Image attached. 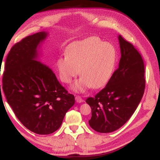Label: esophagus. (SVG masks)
<instances>
[{
    "label": "esophagus",
    "instance_id": "obj_1",
    "mask_svg": "<svg viewBox=\"0 0 160 160\" xmlns=\"http://www.w3.org/2000/svg\"><path fill=\"white\" fill-rule=\"evenodd\" d=\"M75 99H76V101L77 103H82V102L84 101V99L80 96H79V95H77L75 97Z\"/></svg>",
    "mask_w": 160,
    "mask_h": 160
}]
</instances>
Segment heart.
Returning a JSON list of instances; mask_svg holds the SVG:
<instances>
[{"mask_svg": "<svg viewBox=\"0 0 160 160\" xmlns=\"http://www.w3.org/2000/svg\"><path fill=\"white\" fill-rule=\"evenodd\" d=\"M65 54L56 61L59 78L63 83L70 84L80 69L82 77L72 87L77 92L105 86L111 78L117 60L113 45L95 36L68 45Z\"/></svg>", "mask_w": 160, "mask_h": 160, "instance_id": "b5f03b06", "label": "heart"}]
</instances>
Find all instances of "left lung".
Masks as SVG:
<instances>
[{"label":"left lung","instance_id":"8db88e82","mask_svg":"<svg viewBox=\"0 0 160 160\" xmlns=\"http://www.w3.org/2000/svg\"><path fill=\"white\" fill-rule=\"evenodd\" d=\"M121 58L105 87L86 102L92 110L89 125L97 132H113L132 116L144 94L145 66L134 45L119 36Z\"/></svg>","mask_w":160,"mask_h":160}]
</instances>
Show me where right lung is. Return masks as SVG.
Listing matches in <instances>:
<instances>
[{
	"instance_id": "add662e5",
	"label": "right lung",
	"mask_w": 160,
	"mask_h": 160,
	"mask_svg": "<svg viewBox=\"0 0 160 160\" xmlns=\"http://www.w3.org/2000/svg\"><path fill=\"white\" fill-rule=\"evenodd\" d=\"M46 36L40 32L15 44L7 55L2 79L3 92L15 116L38 134L58 130L75 103L74 96L61 86L52 69L36 61V48Z\"/></svg>"
}]
</instances>
